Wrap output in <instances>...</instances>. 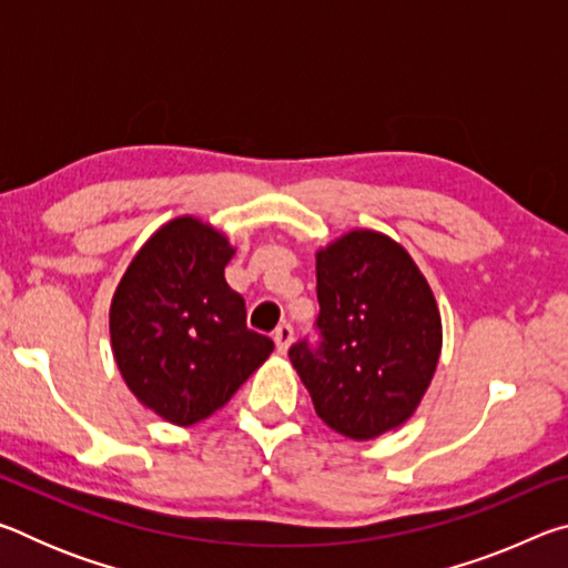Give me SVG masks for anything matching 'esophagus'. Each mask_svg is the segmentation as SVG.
<instances>
[{"instance_id": "esophagus-1", "label": "esophagus", "mask_w": 568, "mask_h": 568, "mask_svg": "<svg viewBox=\"0 0 568 568\" xmlns=\"http://www.w3.org/2000/svg\"><path fill=\"white\" fill-rule=\"evenodd\" d=\"M273 341H275V348H277V353H287V348H291V343H293V328L287 323H281L275 328V333H273Z\"/></svg>"}]
</instances>
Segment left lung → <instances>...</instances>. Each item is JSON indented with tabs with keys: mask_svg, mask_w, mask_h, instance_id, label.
Masks as SVG:
<instances>
[{
	"mask_svg": "<svg viewBox=\"0 0 568 568\" xmlns=\"http://www.w3.org/2000/svg\"><path fill=\"white\" fill-rule=\"evenodd\" d=\"M323 335L291 363L335 434L378 438L406 423L434 381L444 345L434 291L408 250L376 230H351L315 253Z\"/></svg>",
	"mask_w": 568,
	"mask_h": 568,
	"instance_id": "obj_1",
	"label": "left lung"
}]
</instances>
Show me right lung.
I'll use <instances>...</instances> for the list:
<instances>
[{
  "label": "right lung",
  "instance_id": "obj_1",
  "mask_svg": "<svg viewBox=\"0 0 568 568\" xmlns=\"http://www.w3.org/2000/svg\"><path fill=\"white\" fill-rule=\"evenodd\" d=\"M230 240L182 215L150 235L110 305L114 363L142 406L175 426L213 416L273 353L225 283Z\"/></svg>",
  "mask_w": 568,
  "mask_h": 568
}]
</instances>
